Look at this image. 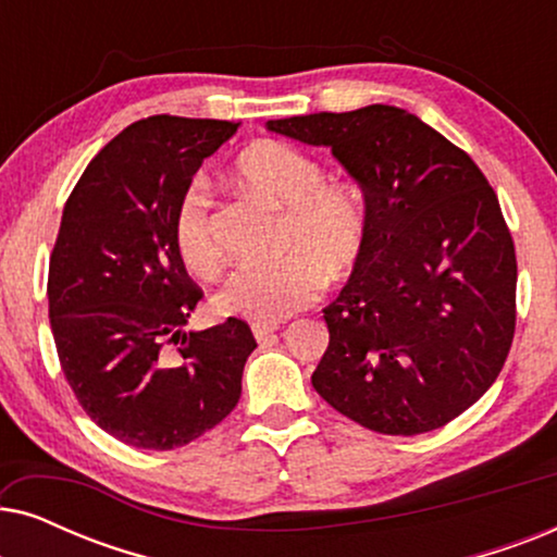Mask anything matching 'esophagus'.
Returning a JSON list of instances; mask_svg holds the SVG:
<instances>
[{"label": "esophagus", "mask_w": 557, "mask_h": 557, "mask_svg": "<svg viewBox=\"0 0 557 557\" xmlns=\"http://www.w3.org/2000/svg\"><path fill=\"white\" fill-rule=\"evenodd\" d=\"M250 330H253V337L258 342H263V339H269L271 334L278 330V324L276 322H256L253 326H250Z\"/></svg>", "instance_id": "esophagus-1"}]
</instances>
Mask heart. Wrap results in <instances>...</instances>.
Listing matches in <instances>:
<instances>
[{
	"label": "heart",
	"instance_id": "1",
	"mask_svg": "<svg viewBox=\"0 0 557 557\" xmlns=\"http://www.w3.org/2000/svg\"><path fill=\"white\" fill-rule=\"evenodd\" d=\"M243 185L284 210L278 250L271 263L238 265L218 288L212 307L223 317L278 322L309 307L326 278L339 281L357 269L368 248L370 218L362 195L345 182H324V166L284 141H258L235 162ZM212 197L205 182L182 193L172 220L174 248L195 276L220 269L212 235Z\"/></svg>",
	"mask_w": 557,
	"mask_h": 557
}]
</instances>
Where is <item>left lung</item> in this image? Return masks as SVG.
<instances>
[{"instance_id": "left-lung-1", "label": "left lung", "mask_w": 557, "mask_h": 557, "mask_svg": "<svg viewBox=\"0 0 557 557\" xmlns=\"http://www.w3.org/2000/svg\"><path fill=\"white\" fill-rule=\"evenodd\" d=\"M265 128L332 149L370 218L362 261L324 309L330 347L314 391L387 436L454 421L490 391L515 337V243L482 170L395 106Z\"/></svg>"}]
</instances>
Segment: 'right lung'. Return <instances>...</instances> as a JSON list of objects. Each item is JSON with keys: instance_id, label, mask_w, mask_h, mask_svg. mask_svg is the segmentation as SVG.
Wrapping results in <instances>:
<instances>
[{"instance_id": "right-lung-1", "label": "right lung", "mask_w": 557, "mask_h": 557, "mask_svg": "<svg viewBox=\"0 0 557 557\" xmlns=\"http://www.w3.org/2000/svg\"><path fill=\"white\" fill-rule=\"evenodd\" d=\"M238 126L136 121L90 159L65 202L48 276L60 368L90 421L128 446H185L238 406L256 339L235 317L185 332L202 292L172 235L182 193Z\"/></svg>"}]
</instances>
